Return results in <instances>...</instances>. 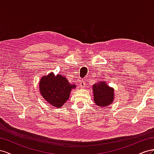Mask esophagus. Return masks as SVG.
<instances>
[{
    "label": "esophagus",
    "instance_id": "1",
    "mask_svg": "<svg viewBox=\"0 0 154 154\" xmlns=\"http://www.w3.org/2000/svg\"><path fill=\"white\" fill-rule=\"evenodd\" d=\"M86 86V83H85V81H81V82H80V86L81 88H85Z\"/></svg>",
    "mask_w": 154,
    "mask_h": 154
}]
</instances>
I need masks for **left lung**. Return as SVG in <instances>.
Listing matches in <instances>:
<instances>
[{
	"label": "left lung",
	"mask_w": 154,
	"mask_h": 154,
	"mask_svg": "<svg viewBox=\"0 0 154 154\" xmlns=\"http://www.w3.org/2000/svg\"><path fill=\"white\" fill-rule=\"evenodd\" d=\"M94 99L95 104L100 107H106L110 105L114 99V90L107 83L101 81L93 85Z\"/></svg>",
	"instance_id": "left-lung-1"
}]
</instances>
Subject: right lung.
<instances>
[{
    "label": "right lung",
    "mask_w": 154,
    "mask_h": 154,
    "mask_svg": "<svg viewBox=\"0 0 154 154\" xmlns=\"http://www.w3.org/2000/svg\"><path fill=\"white\" fill-rule=\"evenodd\" d=\"M75 85L69 84L66 78L62 75H55L54 73L43 76L39 82V90L41 95L51 106L60 108L69 97Z\"/></svg>",
    "instance_id": "1"
}]
</instances>
